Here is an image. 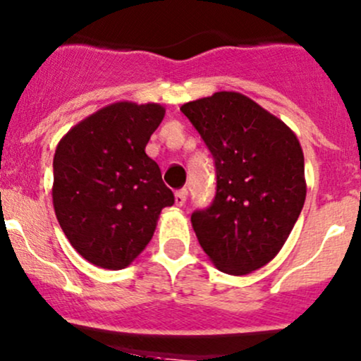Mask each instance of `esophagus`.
Wrapping results in <instances>:
<instances>
[{"instance_id": "esophagus-1", "label": "esophagus", "mask_w": 361, "mask_h": 361, "mask_svg": "<svg viewBox=\"0 0 361 361\" xmlns=\"http://www.w3.org/2000/svg\"><path fill=\"white\" fill-rule=\"evenodd\" d=\"M187 195H188V190L187 188L178 190V192L174 193V204H176L178 207L185 205V202H187Z\"/></svg>"}]
</instances>
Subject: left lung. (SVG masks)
<instances>
[{
  "label": "left lung",
  "mask_w": 361,
  "mask_h": 361,
  "mask_svg": "<svg viewBox=\"0 0 361 361\" xmlns=\"http://www.w3.org/2000/svg\"><path fill=\"white\" fill-rule=\"evenodd\" d=\"M216 164V197L192 214L200 247L219 271L245 276L286 243L302 212L303 150L279 118L240 92L181 106Z\"/></svg>",
  "instance_id": "obj_1"
}]
</instances>
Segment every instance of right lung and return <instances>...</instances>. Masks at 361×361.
Returning a JSON list of instances; mask_svg holds the SVG:
<instances>
[{
    "label": "right lung",
    "mask_w": 361,
    "mask_h": 361,
    "mask_svg": "<svg viewBox=\"0 0 361 361\" xmlns=\"http://www.w3.org/2000/svg\"><path fill=\"white\" fill-rule=\"evenodd\" d=\"M161 104L114 102L59 140L53 159V205L63 233L85 260L128 267L174 204L156 161L145 154L164 118Z\"/></svg>",
    "instance_id": "right-lung-1"
}]
</instances>
